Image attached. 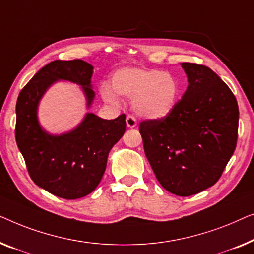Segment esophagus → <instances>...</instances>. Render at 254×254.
<instances>
[{"instance_id": "obj_1", "label": "esophagus", "mask_w": 254, "mask_h": 254, "mask_svg": "<svg viewBox=\"0 0 254 254\" xmlns=\"http://www.w3.org/2000/svg\"><path fill=\"white\" fill-rule=\"evenodd\" d=\"M127 127L128 128H133V127H137V120H135L134 117L131 116V115L127 116Z\"/></svg>"}]
</instances>
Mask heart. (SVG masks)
<instances>
[{"instance_id": "b5f03b06", "label": "heart", "mask_w": 254, "mask_h": 254, "mask_svg": "<svg viewBox=\"0 0 254 254\" xmlns=\"http://www.w3.org/2000/svg\"><path fill=\"white\" fill-rule=\"evenodd\" d=\"M112 88L102 85L100 94L109 105H119L116 94L132 99L134 113L146 120H162L173 112L181 86L173 74L158 69L123 67L112 77Z\"/></svg>"}]
</instances>
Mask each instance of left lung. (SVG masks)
Returning a JSON list of instances; mask_svg holds the SVG:
<instances>
[{
    "label": "left lung",
    "mask_w": 254,
    "mask_h": 254,
    "mask_svg": "<svg viewBox=\"0 0 254 254\" xmlns=\"http://www.w3.org/2000/svg\"><path fill=\"white\" fill-rule=\"evenodd\" d=\"M187 91L162 120L144 121V151L160 184L189 197L217 182L234 154L238 105L222 79L205 65L181 63Z\"/></svg>",
    "instance_id": "8db88e82"
}]
</instances>
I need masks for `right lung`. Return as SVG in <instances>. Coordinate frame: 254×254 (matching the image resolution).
Instances as JSON below:
<instances>
[{"mask_svg": "<svg viewBox=\"0 0 254 254\" xmlns=\"http://www.w3.org/2000/svg\"><path fill=\"white\" fill-rule=\"evenodd\" d=\"M93 69L83 60L53 61L34 74L17 99L16 141L28 174L38 187L67 200L83 198L98 187L110 149L126 132V115L105 120L88 112L72 130L54 134L40 124L39 105L55 83L69 81L80 86L90 109L95 98Z\"/></svg>", "mask_w": 254, "mask_h": 254, "instance_id": "1", "label": "right lung"}]
</instances>
